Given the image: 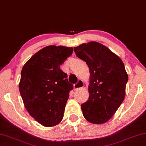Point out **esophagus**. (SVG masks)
I'll use <instances>...</instances> for the list:
<instances>
[{"label":"esophagus","mask_w":146,"mask_h":146,"mask_svg":"<svg viewBox=\"0 0 146 146\" xmlns=\"http://www.w3.org/2000/svg\"><path fill=\"white\" fill-rule=\"evenodd\" d=\"M83 87H84V82H83L82 80H79L77 84H74V86H73V88L75 90L82 88H83Z\"/></svg>","instance_id":"34e87169"}]
</instances>
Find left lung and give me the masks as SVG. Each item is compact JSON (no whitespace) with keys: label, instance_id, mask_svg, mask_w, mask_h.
I'll use <instances>...</instances> for the list:
<instances>
[{"label":"left lung","instance_id":"1","mask_svg":"<svg viewBox=\"0 0 146 146\" xmlns=\"http://www.w3.org/2000/svg\"><path fill=\"white\" fill-rule=\"evenodd\" d=\"M77 56L90 70L89 98L81 105L82 114L94 124L106 123L123 102L128 81L123 62L100 43L90 41L74 47Z\"/></svg>","mask_w":146,"mask_h":146}]
</instances>
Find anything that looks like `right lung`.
Returning <instances> with one entry per match:
<instances>
[{"mask_svg":"<svg viewBox=\"0 0 146 146\" xmlns=\"http://www.w3.org/2000/svg\"><path fill=\"white\" fill-rule=\"evenodd\" d=\"M73 48L49 45L34 54L23 66L19 92L30 115L45 127H53L63 119L73 85L60 65L72 54Z\"/></svg>","mask_w":146,"mask_h":146,"instance_id":"1","label":"right lung"}]
</instances>
